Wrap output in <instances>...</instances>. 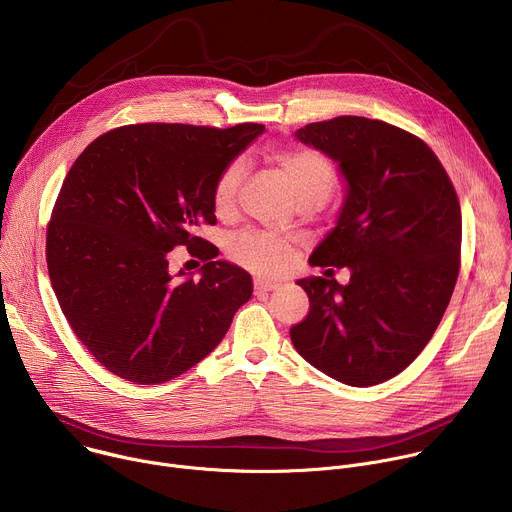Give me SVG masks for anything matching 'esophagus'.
<instances>
[{"instance_id": "obj_1", "label": "esophagus", "mask_w": 512, "mask_h": 512, "mask_svg": "<svg viewBox=\"0 0 512 512\" xmlns=\"http://www.w3.org/2000/svg\"><path fill=\"white\" fill-rule=\"evenodd\" d=\"M255 294H265V291H273L277 289L281 283L277 281H269V279H255Z\"/></svg>"}]
</instances>
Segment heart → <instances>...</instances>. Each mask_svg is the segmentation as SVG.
<instances>
[{
    "instance_id": "1",
    "label": "heart",
    "mask_w": 512,
    "mask_h": 512,
    "mask_svg": "<svg viewBox=\"0 0 512 512\" xmlns=\"http://www.w3.org/2000/svg\"><path fill=\"white\" fill-rule=\"evenodd\" d=\"M273 160L287 178L296 202L322 204L330 196L336 184V172L324 154L310 148H294L277 152ZM245 172V162L235 160L218 174L214 184V208L218 212H225L233 206ZM229 251L233 259L245 267L259 273H273L285 267L291 253H294V243L271 233L245 231L231 239Z\"/></svg>"
}]
</instances>
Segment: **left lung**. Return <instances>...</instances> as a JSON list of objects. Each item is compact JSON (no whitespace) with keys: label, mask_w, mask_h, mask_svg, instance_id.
I'll return each instance as SVG.
<instances>
[{"label":"left lung","mask_w":512,"mask_h":512,"mask_svg":"<svg viewBox=\"0 0 512 512\" xmlns=\"http://www.w3.org/2000/svg\"><path fill=\"white\" fill-rule=\"evenodd\" d=\"M294 135L336 162L346 186L310 265L348 267L350 281L298 279L310 312L289 336L324 375L373 387L405 371L442 322L460 269V202L435 154L395 125L344 115Z\"/></svg>","instance_id":"8db88e82"}]
</instances>
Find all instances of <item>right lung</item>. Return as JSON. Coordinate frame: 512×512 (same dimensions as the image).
Segmentation results:
<instances>
[{
    "mask_svg": "<svg viewBox=\"0 0 512 512\" xmlns=\"http://www.w3.org/2000/svg\"><path fill=\"white\" fill-rule=\"evenodd\" d=\"M263 131L125 125L72 164L48 225V275L70 328L113 375L135 385L176 379L221 344L251 300V275L212 261L194 231L216 223L218 174ZM180 244L209 261L198 282L169 271Z\"/></svg>",
    "mask_w": 512,
    "mask_h": 512,
    "instance_id": "obj_1",
    "label": "right lung"
}]
</instances>
